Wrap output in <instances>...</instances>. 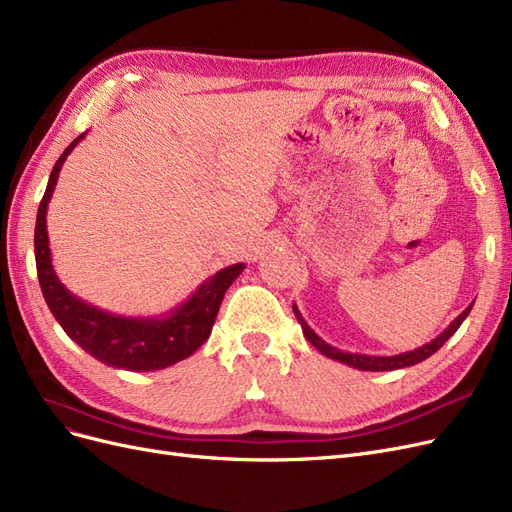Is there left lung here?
<instances>
[{"label": "left lung", "instance_id": "1", "mask_svg": "<svg viewBox=\"0 0 512 512\" xmlns=\"http://www.w3.org/2000/svg\"><path fill=\"white\" fill-rule=\"evenodd\" d=\"M472 305L474 303H470L466 309H463V312L451 324H448V327L436 339H431L429 344L416 348V350H410V352H399V354H393V356H374V354H356V352L339 350V348L324 342L322 337H318L312 331V327H309V324L303 320L297 305H292V309H294V316H297V320L301 324L303 335L309 339V344H312L324 356H329V359H333V361H339V363H344V365L354 367V369H361V371H393V369H401V367H410V365L421 363V361L429 359L433 352H438L446 344V339L453 337L455 331L461 327V322L468 318Z\"/></svg>", "mask_w": 512, "mask_h": 512}]
</instances>
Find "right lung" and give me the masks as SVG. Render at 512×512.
<instances>
[{
	"instance_id": "add662e5",
	"label": "right lung",
	"mask_w": 512,
	"mask_h": 512,
	"mask_svg": "<svg viewBox=\"0 0 512 512\" xmlns=\"http://www.w3.org/2000/svg\"><path fill=\"white\" fill-rule=\"evenodd\" d=\"M85 134L76 136L55 162L38 207L34 252L44 301L72 342L79 344L94 359L128 371H156L170 367L188 359L207 342L224 294L241 275L245 265L237 262V265L220 269L200 284L188 301L162 316H119L72 294L59 282L53 269L49 232H46V207L51 203L61 166Z\"/></svg>"
}]
</instances>
